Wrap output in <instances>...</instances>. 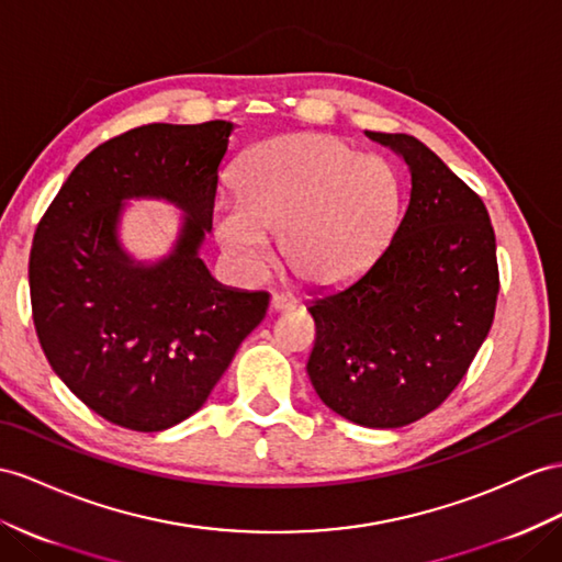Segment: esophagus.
<instances>
[{
  "label": "esophagus",
  "mask_w": 562,
  "mask_h": 562,
  "mask_svg": "<svg viewBox=\"0 0 562 562\" xmlns=\"http://www.w3.org/2000/svg\"><path fill=\"white\" fill-rule=\"evenodd\" d=\"M270 308L278 313H290L296 308V299L290 294H272L270 296Z\"/></svg>",
  "instance_id": "esophagus-1"
}]
</instances>
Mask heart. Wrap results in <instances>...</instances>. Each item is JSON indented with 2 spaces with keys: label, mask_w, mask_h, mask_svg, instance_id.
<instances>
[{
  "label": "heart",
  "mask_w": 562,
  "mask_h": 562,
  "mask_svg": "<svg viewBox=\"0 0 562 562\" xmlns=\"http://www.w3.org/2000/svg\"><path fill=\"white\" fill-rule=\"evenodd\" d=\"M401 209V178L380 154H356L329 135L272 137L244 158L237 196L213 206L223 251L261 270L270 235L299 280L337 284L361 272L390 241Z\"/></svg>",
  "instance_id": "obj_1"
}]
</instances>
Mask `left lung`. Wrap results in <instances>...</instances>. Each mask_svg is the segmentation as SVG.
<instances>
[{
    "label": "left lung",
    "instance_id": "8db88e82",
    "mask_svg": "<svg viewBox=\"0 0 562 562\" xmlns=\"http://www.w3.org/2000/svg\"><path fill=\"white\" fill-rule=\"evenodd\" d=\"M366 135L404 158L411 201L361 276L313 296L306 370L341 418L394 429L443 404L492 329L496 237L482 199L420 139Z\"/></svg>",
    "mask_w": 562,
    "mask_h": 562
}]
</instances>
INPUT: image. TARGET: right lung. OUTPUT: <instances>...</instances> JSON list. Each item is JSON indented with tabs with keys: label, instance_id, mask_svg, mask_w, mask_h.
Returning a JSON list of instances; mask_svg holds the SVG:
<instances>
[{
	"label": "right lung",
	"instance_id": "obj_1",
	"mask_svg": "<svg viewBox=\"0 0 562 562\" xmlns=\"http://www.w3.org/2000/svg\"><path fill=\"white\" fill-rule=\"evenodd\" d=\"M233 127L151 123L99 144L35 229L27 278L42 351L113 425L161 431L190 418L266 318V292L223 286L199 258ZM127 198H164L186 213L154 265L120 244Z\"/></svg>",
	"mask_w": 562,
	"mask_h": 562
}]
</instances>
